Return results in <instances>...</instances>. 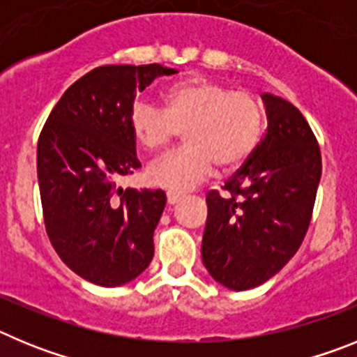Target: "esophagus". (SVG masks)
<instances>
[{
    "mask_svg": "<svg viewBox=\"0 0 357 357\" xmlns=\"http://www.w3.org/2000/svg\"><path fill=\"white\" fill-rule=\"evenodd\" d=\"M166 198H168V204H169V206H175L176 202H181L182 195H181V193H175V191H168V195H166Z\"/></svg>",
    "mask_w": 357,
    "mask_h": 357,
    "instance_id": "1",
    "label": "esophagus"
}]
</instances>
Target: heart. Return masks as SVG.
<instances>
[{
    "instance_id": "1",
    "label": "heart",
    "mask_w": 357,
    "mask_h": 357,
    "mask_svg": "<svg viewBox=\"0 0 357 357\" xmlns=\"http://www.w3.org/2000/svg\"><path fill=\"white\" fill-rule=\"evenodd\" d=\"M164 110L135 102L128 114L134 139L148 153L164 151L178 132L184 144L148 169V181L173 191H188L213 175L241 166L259 144L264 109L254 94L230 91L207 78L173 84L162 94Z\"/></svg>"
}]
</instances>
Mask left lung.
I'll return each instance as SVG.
<instances>
[{
    "mask_svg": "<svg viewBox=\"0 0 357 357\" xmlns=\"http://www.w3.org/2000/svg\"><path fill=\"white\" fill-rule=\"evenodd\" d=\"M261 98L266 134L223 195H207L202 261L234 291L261 286L296 254L321 176L320 148L301 110L270 93Z\"/></svg>",
    "mask_w": 357,
    "mask_h": 357,
    "instance_id": "8db88e82",
    "label": "left lung"
}]
</instances>
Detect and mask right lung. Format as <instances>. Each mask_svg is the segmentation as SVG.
<instances>
[{
	"label": "right lung",
	"instance_id": "add662e5",
	"mask_svg": "<svg viewBox=\"0 0 357 357\" xmlns=\"http://www.w3.org/2000/svg\"><path fill=\"white\" fill-rule=\"evenodd\" d=\"M175 73L160 64L93 69L62 94L40 132L37 178L50 241L93 284H127L151 263L166 195L118 182L141 168L128 128L135 94Z\"/></svg>",
	"mask_w": 357,
	"mask_h": 357
}]
</instances>
